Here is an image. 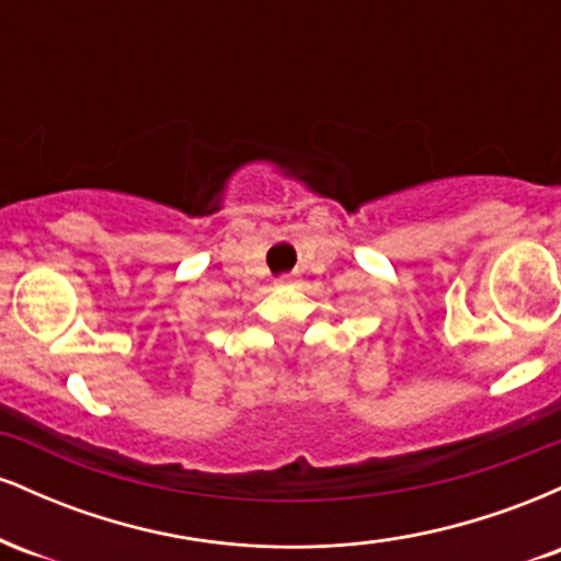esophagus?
Segmentation results:
<instances>
[{
	"instance_id": "1",
	"label": "esophagus",
	"mask_w": 561,
	"mask_h": 561,
	"mask_svg": "<svg viewBox=\"0 0 561 561\" xmlns=\"http://www.w3.org/2000/svg\"><path fill=\"white\" fill-rule=\"evenodd\" d=\"M276 285H289V279H287V276H282V279L276 282Z\"/></svg>"
}]
</instances>
